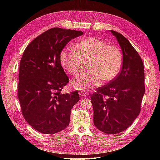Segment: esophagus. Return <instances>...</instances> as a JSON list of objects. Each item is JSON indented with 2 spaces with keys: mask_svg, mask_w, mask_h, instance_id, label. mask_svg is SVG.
<instances>
[{
  "mask_svg": "<svg viewBox=\"0 0 160 160\" xmlns=\"http://www.w3.org/2000/svg\"><path fill=\"white\" fill-rule=\"evenodd\" d=\"M79 95H80V97H86V96H87L88 94L85 92H80Z\"/></svg>",
  "mask_w": 160,
  "mask_h": 160,
  "instance_id": "34e87169",
  "label": "esophagus"
}]
</instances>
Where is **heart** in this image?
I'll return each mask as SVG.
<instances>
[{
	"instance_id": "heart-1",
	"label": "heart",
	"mask_w": 160,
	"mask_h": 160,
	"mask_svg": "<svg viewBox=\"0 0 160 160\" xmlns=\"http://www.w3.org/2000/svg\"><path fill=\"white\" fill-rule=\"evenodd\" d=\"M60 60L62 66L73 76L82 72L87 62L89 71L71 82L75 89L84 92L99 86L101 80L110 82L117 76L122 64V54L118 47L89 37L78 42L75 51L63 49Z\"/></svg>"
}]
</instances>
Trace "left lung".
<instances>
[{
  "mask_svg": "<svg viewBox=\"0 0 160 160\" xmlns=\"http://www.w3.org/2000/svg\"><path fill=\"white\" fill-rule=\"evenodd\" d=\"M123 53L120 72L91 96L93 122L107 134H115L132 124L141 111L145 93L144 68L140 56L121 33L111 30Z\"/></svg>",
  "mask_w": 160,
  "mask_h": 160,
  "instance_id": "1",
  "label": "left lung"
}]
</instances>
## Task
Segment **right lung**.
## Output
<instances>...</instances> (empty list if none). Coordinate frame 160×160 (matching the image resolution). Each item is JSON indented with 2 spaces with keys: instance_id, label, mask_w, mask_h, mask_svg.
Wrapping results in <instances>:
<instances>
[{
  "instance_id": "1",
  "label": "right lung",
  "mask_w": 160,
  "mask_h": 160,
  "mask_svg": "<svg viewBox=\"0 0 160 160\" xmlns=\"http://www.w3.org/2000/svg\"><path fill=\"white\" fill-rule=\"evenodd\" d=\"M81 31L52 28L33 40L20 62L18 97L24 118L36 131L53 134L70 122L71 108L80 100L78 91L61 93L69 79L61 65L60 55Z\"/></svg>"
}]
</instances>
